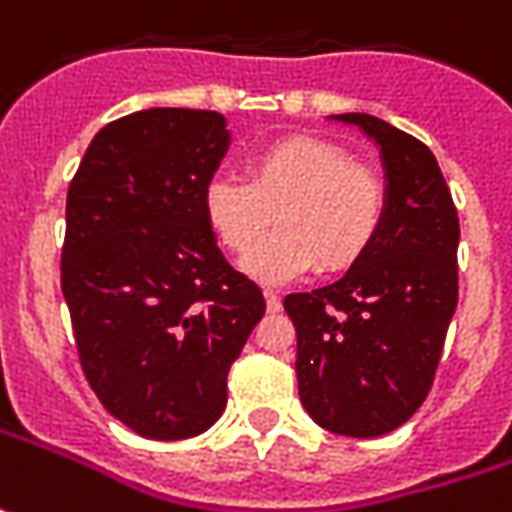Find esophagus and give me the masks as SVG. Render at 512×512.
<instances>
[{
  "instance_id": "esophagus-1",
  "label": "esophagus",
  "mask_w": 512,
  "mask_h": 512,
  "mask_svg": "<svg viewBox=\"0 0 512 512\" xmlns=\"http://www.w3.org/2000/svg\"><path fill=\"white\" fill-rule=\"evenodd\" d=\"M266 306H269V311L280 309V294L277 291L266 289Z\"/></svg>"
}]
</instances>
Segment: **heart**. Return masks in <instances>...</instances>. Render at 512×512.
<instances>
[{"label":"heart","instance_id":"obj_1","mask_svg":"<svg viewBox=\"0 0 512 512\" xmlns=\"http://www.w3.org/2000/svg\"><path fill=\"white\" fill-rule=\"evenodd\" d=\"M388 206L382 175L340 144L311 135H286L257 150L246 164V181L215 178L206 186L203 212L215 238L246 257V272L280 283L320 266L340 274L377 240Z\"/></svg>","mask_w":512,"mask_h":512}]
</instances>
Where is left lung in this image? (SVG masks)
Listing matches in <instances>:
<instances>
[{"label": "left lung", "instance_id": "1", "mask_svg": "<svg viewBox=\"0 0 512 512\" xmlns=\"http://www.w3.org/2000/svg\"><path fill=\"white\" fill-rule=\"evenodd\" d=\"M382 150L388 206L371 249L337 283L297 291V388L317 425L354 439L394 431L431 394L459 300V215L433 152L374 115L345 113Z\"/></svg>", "mask_w": 512, "mask_h": 512}]
</instances>
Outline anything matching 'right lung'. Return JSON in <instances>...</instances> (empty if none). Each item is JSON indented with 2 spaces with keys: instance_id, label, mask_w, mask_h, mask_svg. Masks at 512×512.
<instances>
[{
  "instance_id": "add662e5",
  "label": "right lung",
  "mask_w": 512,
  "mask_h": 512,
  "mask_svg": "<svg viewBox=\"0 0 512 512\" xmlns=\"http://www.w3.org/2000/svg\"><path fill=\"white\" fill-rule=\"evenodd\" d=\"M226 147L215 110H141L98 130L67 189L62 291L81 371L147 439L215 425L229 368L266 311L203 212Z\"/></svg>"
}]
</instances>
